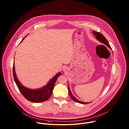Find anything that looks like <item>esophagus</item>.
<instances>
[{
    "instance_id": "1",
    "label": "esophagus",
    "mask_w": 129,
    "mask_h": 129,
    "mask_svg": "<svg viewBox=\"0 0 129 129\" xmlns=\"http://www.w3.org/2000/svg\"><path fill=\"white\" fill-rule=\"evenodd\" d=\"M64 69H63V70H64Z\"/></svg>"
}]
</instances>
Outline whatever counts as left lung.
Instances as JSON below:
<instances>
[{"instance_id": "obj_1", "label": "left lung", "mask_w": 129, "mask_h": 129, "mask_svg": "<svg viewBox=\"0 0 129 129\" xmlns=\"http://www.w3.org/2000/svg\"><path fill=\"white\" fill-rule=\"evenodd\" d=\"M93 34L96 37V39L98 41H100V42H101L102 43H104V44H105L106 45H107L108 47H109L111 49H112L111 47L110 46V44H109V43H108L107 40L106 39V38L103 36V35L102 34H101L100 32H96V31H93ZM68 88H69V95H70L71 98L74 101H75V102H77V103L83 104H85L89 103H88V102H86H86H82V101H80L78 100L77 99L72 95V93H71V91H70V88H69V86H68Z\"/></svg>"}]
</instances>
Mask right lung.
<instances>
[{"mask_svg":"<svg viewBox=\"0 0 129 129\" xmlns=\"http://www.w3.org/2000/svg\"><path fill=\"white\" fill-rule=\"evenodd\" d=\"M26 37V36L24 38ZM23 39L22 40L21 42ZM13 71L15 82L21 93L27 100L34 103L43 102L47 100L50 97L57 79L59 76L61 75V73L59 72L52 78L46 85L38 89H32L24 86L19 82L16 74L14 63L13 64Z\"/></svg>","mask_w":129,"mask_h":129,"instance_id":"1","label":"right lung"}]
</instances>
